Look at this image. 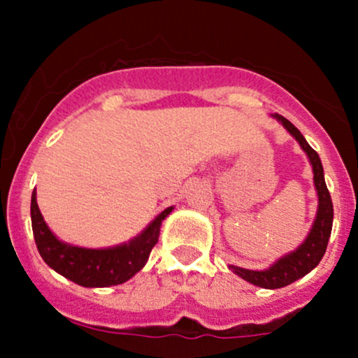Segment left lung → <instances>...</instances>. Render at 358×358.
<instances>
[{
	"instance_id": "obj_1",
	"label": "left lung",
	"mask_w": 358,
	"mask_h": 358,
	"mask_svg": "<svg viewBox=\"0 0 358 358\" xmlns=\"http://www.w3.org/2000/svg\"><path fill=\"white\" fill-rule=\"evenodd\" d=\"M274 117L296 138V141L305 150L311 165H313V180L316 192H318V213H316L315 224L311 227V232L308 234L306 241L294 252L287 254V256L279 259L278 262H274L269 269L249 271L237 268V266H229L237 276L259 287H266V289L285 287L296 281V279L306 276L311 269H315L322 261L324 250H327L328 239H330L331 234V224H334V203H331L330 192H328L327 183H324L323 166L318 153L308 145L305 136L299 133L296 126L291 124L286 117L279 116V114H274Z\"/></svg>"
}]
</instances>
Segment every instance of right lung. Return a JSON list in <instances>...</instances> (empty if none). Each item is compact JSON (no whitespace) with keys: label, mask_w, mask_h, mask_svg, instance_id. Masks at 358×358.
Listing matches in <instances>:
<instances>
[{"label":"right lung","mask_w":358,"mask_h":358,"mask_svg":"<svg viewBox=\"0 0 358 358\" xmlns=\"http://www.w3.org/2000/svg\"><path fill=\"white\" fill-rule=\"evenodd\" d=\"M171 210L173 207L163 210L148 225L146 231L129 244L109 249H84L65 244L53 236L40 213L38 205H36V193L34 190L31 193V229H34L35 244L40 256L53 271L80 286L108 287L127 281L146 264L151 249L158 242L159 225Z\"/></svg>","instance_id":"obj_1"}]
</instances>
